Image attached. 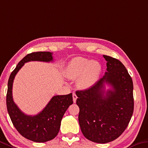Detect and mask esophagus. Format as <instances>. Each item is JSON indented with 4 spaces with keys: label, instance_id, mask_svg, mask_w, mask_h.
Here are the masks:
<instances>
[{
    "label": "esophagus",
    "instance_id": "obj_1",
    "mask_svg": "<svg viewBox=\"0 0 148 148\" xmlns=\"http://www.w3.org/2000/svg\"><path fill=\"white\" fill-rule=\"evenodd\" d=\"M72 97H73L74 103H76V99H77V98H78V97H77V95H76V93H75L74 92L73 93V94H72Z\"/></svg>",
    "mask_w": 148,
    "mask_h": 148
}]
</instances>
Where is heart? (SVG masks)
I'll return each mask as SVG.
<instances>
[{
	"instance_id": "obj_1",
	"label": "heart",
	"mask_w": 148,
	"mask_h": 148,
	"mask_svg": "<svg viewBox=\"0 0 148 148\" xmlns=\"http://www.w3.org/2000/svg\"><path fill=\"white\" fill-rule=\"evenodd\" d=\"M101 73V66L99 62L83 57H76L72 59L66 70L68 78H78V86L83 89L90 88L95 84Z\"/></svg>"
}]
</instances>
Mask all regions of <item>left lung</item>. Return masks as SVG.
<instances>
[{"instance_id": "obj_1", "label": "left lung", "mask_w": 148, "mask_h": 148, "mask_svg": "<svg viewBox=\"0 0 148 148\" xmlns=\"http://www.w3.org/2000/svg\"><path fill=\"white\" fill-rule=\"evenodd\" d=\"M107 72L95 84L76 91L78 121L87 139L99 144L113 141L128 125L134 111L133 82L120 60L103 55ZM111 90H104V84Z\"/></svg>"}]
</instances>
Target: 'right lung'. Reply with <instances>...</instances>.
Returning a JSON list of instances; mask_svg holds the SVG:
<instances>
[{
    "label": "right lung",
    "instance_id": "right-lung-1",
    "mask_svg": "<svg viewBox=\"0 0 148 148\" xmlns=\"http://www.w3.org/2000/svg\"><path fill=\"white\" fill-rule=\"evenodd\" d=\"M52 53L41 51L28 54L20 60L16 69L12 72L8 82L6 107L13 125L22 136L35 142H45L57 136L63 115L70 105L73 103L72 93L53 96L39 113L34 116L27 115L14 102L13 82L16 74L25 62H52Z\"/></svg>",
    "mask_w": 148,
    "mask_h": 148
}]
</instances>
